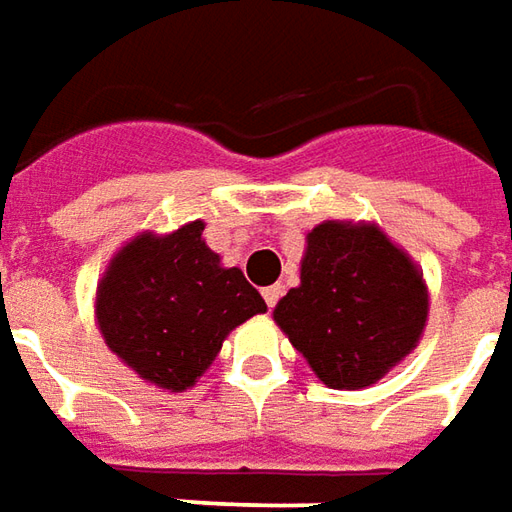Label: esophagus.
Segmentation results:
<instances>
[{
	"mask_svg": "<svg viewBox=\"0 0 512 512\" xmlns=\"http://www.w3.org/2000/svg\"><path fill=\"white\" fill-rule=\"evenodd\" d=\"M280 297H283V285H269V288H263V300H266L269 308H274V305L280 302Z\"/></svg>",
	"mask_w": 512,
	"mask_h": 512,
	"instance_id": "esophagus-1",
	"label": "esophagus"
}]
</instances>
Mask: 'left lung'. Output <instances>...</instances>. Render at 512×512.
I'll return each mask as SVG.
<instances>
[{"label": "left lung", "mask_w": 512, "mask_h": 512, "mask_svg": "<svg viewBox=\"0 0 512 512\" xmlns=\"http://www.w3.org/2000/svg\"><path fill=\"white\" fill-rule=\"evenodd\" d=\"M429 314L423 274L378 227L325 221L308 232L300 285L277 325L328 387L361 389L415 350Z\"/></svg>", "instance_id": "1"}]
</instances>
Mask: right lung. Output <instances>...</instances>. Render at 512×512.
I'll list each match as a JSON object with an SVG mask.
<instances>
[{"label":"right lung","instance_id":"add662e5","mask_svg":"<svg viewBox=\"0 0 512 512\" xmlns=\"http://www.w3.org/2000/svg\"><path fill=\"white\" fill-rule=\"evenodd\" d=\"M190 221L165 238L139 235L97 285V325L111 353L162 389H187L218 356L232 328L266 302L241 269H224Z\"/></svg>","mask_w":512,"mask_h":512}]
</instances>
